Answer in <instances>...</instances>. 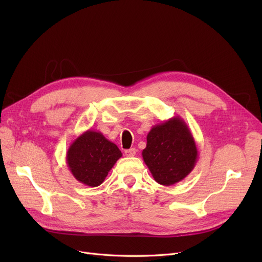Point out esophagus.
Segmentation results:
<instances>
[{"instance_id": "obj_1", "label": "esophagus", "mask_w": 262, "mask_h": 262, "mask_svg": "<svg viewBox=\"0 0 262 262\" xmlns=\"http://www.w3.org/2000/svg\"><path fill=\"white\" fill-rule=\"evenodd\" d=\"M124 153H125V155H126L127 157H133V156L136 155L137 149H136V148H129V149H126Z\"/></svg>"}]
</instances>
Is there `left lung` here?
Returning a JSON list of instances; mask_svg holds the SVG:
<instances>
[{"instance_id":"8db88e82","label":"left lung","mask_w":262,"mask_h":262,"mask_svg":"<svg viewBox=\"0 0 262 262\" xmlns=\"http://www.w3.org/2000/svg\"><path fill=\"white\" fill-rule=\"evenodd\" d=\"M142 157L158 184L172 186L194 169L199 152L190 128L177 116L150 128Z\"/></svg>"}]
</instances>
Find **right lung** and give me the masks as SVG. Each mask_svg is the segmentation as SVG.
<instances>
[{"mask_svg": "<svg viewBox=\"0 0 262 262\" xmlns=\"http://www.w3.org/2000/svg\"><path fill=\"white\" fill-rule=\"evenodd\" d=\"M122 157L121 150L100 132L88 129L79 135L67 152L69 170L79 183L98 187Z\"/></svg>", "mask_w": 262, "mask_h": 262, "instance_id": "right-lung-1", "label": "right lung"}]
</instances>
